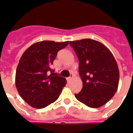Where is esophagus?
Wrapping results in <instances>:
<instances>
[{
    "label": "esophagus",
    "instance_id": "1",
    "mask_svg": "<svg viewBox=\"0 0 133 133\" xmlns=\"http://www.w3.org/2000/svg\"><path fill=\"white\" fill-rule=\"evenodd\" d=\"M73 76H74L73 74H70V76L69 77V78H67V81H69H69H71V80L72 79V78H73Z\"/></svg>",
    "mask_w": 133,
    "mask_h": 133
}]
</instances>
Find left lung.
Returning a JSON list of instances; mask_svg holds the SVG:
<instances>
[{"instance_id":"1","label":"left lung","mask_w":133,"mask_h":133,"mask_svg":"<svg viewBox=\"0 0 133 133\" xmlns=\"http://www.w3.org/2000/svg\"><path fill=\"white\" fill-rule=\"evenodd\" d=\"M79 61L83 81L78 101L90 108H98L112 98L118 89L119 70L115 57L101 43L90 38L70 41Z\"/></svg>"}]
</instances>
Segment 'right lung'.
Segmentation results:
<instances>
[{
  "label": "right lung",
  "mask_w": 133,
  "mask_h": 133,
  "mask_svg": "<svg viewBox=\"0 0 133 133\" xmlns=\"http://www.w3.org/2000/svg\"><path fill=\"white\" fill-rule=\"evenodd\" d=\"M69 41H43L32 44L19 61L15 84L24 101L36 109H43L58 99L66 80L54 73L50 66L57 52Z\"/></svg>",
  "instance_id": "1"
}]
</instances>
